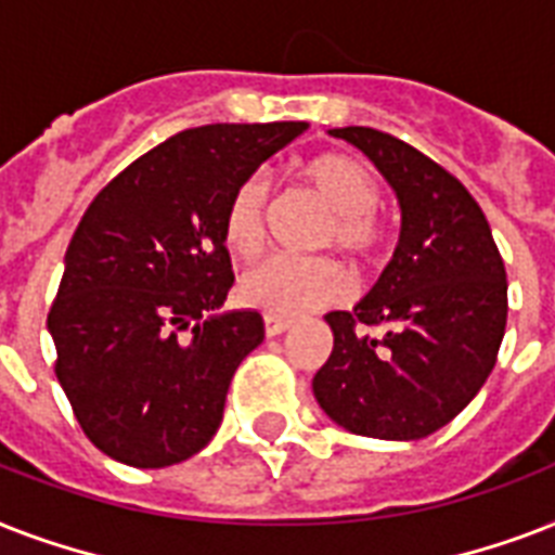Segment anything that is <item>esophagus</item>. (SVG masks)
Returning a JSON list of instances; mask_svg holds the SVG:
<instances>
[{
  "instance_id": "1",
  "label": "esophagus",
  "mask_w": 555,
  "mask_h": 555,
  "mask_svg": "<svg viewBox=\"0 0 555 555\" xmlns=\"http://www.w3.org/2000/svg\"><path fill=\"white\" fill-rule=\"evenodd\" d=\"M291 328V320H285V317H264V334L268 337H279V334H285V331Z\"/></svg>"
}]
</instances>
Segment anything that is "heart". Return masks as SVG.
<instances>
[{"label":"heart","mask_w":555,"mask_h":555,"mask_svg":"<svg viewBox=\"0 0 555 555\" xmlns=\"http://www.w3.org/2000/svg\"><path fill=\"white\" fill-rule=\"evenodd\" d=\"M305 184L334 212L325 227V244H337L354 259H369L379 244V181L363 160L346 152H325L308 160L302 169ZM270 186L264 176L244 178L235 186L224 209L227 247L250 259L264 242ZM244 305L270 317H296L320 305L343 302L348 296V276L331 259H294L270 256L253 264L238 279Z\"/></svg>","instance_id":"heart-1"}]
</instances>
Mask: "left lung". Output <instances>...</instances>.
I'll use <instances>...</instances> for the list:
<instances>
[{
    "label": "left lung",
    "instance_id": "obj_1",
    "mask_svg": "<svg viewBox=\"0 0 555 555\" xmlns=\"http://www.w3.org/2000/svg\"><path fill=\"white\" fill-rule=\"evenodd\" d=\"M328 134L357 146L391 184L400 238L354 311L325 313L334 351L313 397L354 435L421 440L464 412L490 377L507 328L504 261L478 201L423 152L369 126Z\"/></svg>",
    "mask_w": 555,
    "mask_h": 555
}]
</instances>
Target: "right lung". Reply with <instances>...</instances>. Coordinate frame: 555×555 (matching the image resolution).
<instances>
[{
  "mask_svg": "<svg viewBox=\"0 0 555 555\" xmlns=\"http://www.w3.org/2000/svg\"><path fill=\"white\" fill-rule=\"evenodd\" d=\"M308 124L186 129L108 181L65 250L48 313L56 379L86 438L138 469L181 464L224 417L230 379L264 339L233 287V190Z\"/></svg>",
  "mask_w": 555,
  "mask_h": 555,
  "instance_id": "add662e5",
  "label": "right lung"
}]
</instances>
